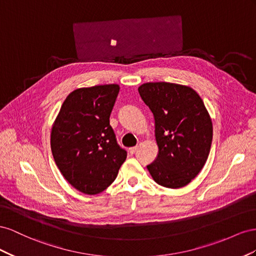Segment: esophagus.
Instances as JSON below:
<instances>
[{
    "mask_svg": "<svg viewBox=\"0 0 256 256\" xmlns=\"http://www.w3.org/2000/svg\"><path fill=\"white\" fill-rule=\"evenodd\" d=\"M138 149V147H132V148H130L128 149V152L130 153V154H134V153L136 152V150Z\"/></svg>",
    "mask_w": 256,
    "mask_h": 256,
    "instance_id": "esophagus-1",
    "label": "esophagus"
}]
</instances>
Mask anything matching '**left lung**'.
Returning <instances> with one entry per match:
<instances>
[{
    "mask_svg": "<svg viewBox=\"0 0 256 256\" xmlns=\"http://www.w3.org/2000/svg\"><path fill=\"white\" fill-rule=\"evenodd\" d=\"M154 116L158 147L147 166L160 186L179 188L200 174L212 142V122L204 102L192 88L170 82H147L138 88Z\"/></svg>",
    "mask_w": 256,
    "mask_h": 256,
    "instance_id": "obj_1",
    "label": "left lung"
}]
</instances>
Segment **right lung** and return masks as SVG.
I'll return each mask as SVG.
<instances>
[{"label": "right lung", "mask_w": 256, "mask_h": 256, "mask_svg": "<svg viewBox=\"0 0 256 256\" xmlns=\"http://www.w3.org/2000/svg\"><path fill=\"white\" fill-rule=\"evenodd\" d=\"M118 84L80 88L65 98L51 130V151L63 177L94 195L110 186L126 158L109 124Z\"/></svg>", "instance_id": "obj_1"}]
</instances>
